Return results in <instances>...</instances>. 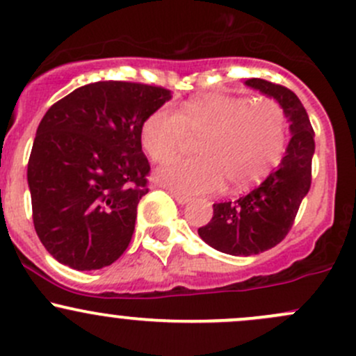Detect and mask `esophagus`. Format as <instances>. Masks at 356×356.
<instances>
[{
    "instance_id": "1",
    "label": "esophagus",
    "mask_w": 356,
    "mask_h": 356,
    "mask_svg": "<svg viewBox=\"0 0 356 356\" xmlns=\"http://www.w3.org/2000/svg\"><path fill=\"white\" fill-rule=\"evenodd\" d=\"M171 195H173L175 200H177L178 204H181V205H186V204H190V202H192V197H188V195H183L179 192H175V190H171Z\"/></svg>"
}]
</instances>
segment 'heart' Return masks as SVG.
Instances as JSON below:
<instances>
[{
  "instance_id": "heart-1",
  "label": "heart",
  "mask_w": 356,
  "mask_h": 356,
  "mask_svg": "<svg viewBox=\"0 0 356 356\" xmlns=\"http://www.w3.org/2000/svg\"><path fill=\"white\" fill-rule=\"evenodd\" d=\"M188 136L200 137V158L177 159L158 171V179L179 193H209L227 179L246 188L270 173L285 147L286 120L275 100L231 95H204L154 110L143 124L140 140L149 158L166 163L185 146Z\"/></svg>"
}]
</instances>
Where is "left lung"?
Instances as JSON below:
<instances>
[{"mask_svg":"<svg viewBox=\"0 0 356 356\" xmlns=\"http://www.w3.org/2000/svg\"><path fill=\"white\" fill-rule=\"evenodd\" d=\"M248 86L275 98L290 120L289 147L280 166L259 186L234 202L213 204V216L198 236L220 253L251 256L285 239L311 188L314 129L297 95L289 88L251 78Z\"/></svg>","mask_w":356,"mask_h":356,"instance_id":"1","label":"left lung"}]
</instances>
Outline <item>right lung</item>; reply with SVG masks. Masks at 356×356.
<instances>
[{
  "instance_id": "right-lung-1",
  "label": "right lung",
  "mask_w": 356,
  "mask_h": 356,
  "mask_svg": "<svg viewBox=\"0 0 356 356\" xmlns=\"http://www.w3.org/2000/svg\"><path fill=\"white\" fill-rule=\"evenodd\" d=\"M171 98L163 86L98 81L47 110L29 159L32 217L40 243L79 271L117 261L149 192L144 120Z\"/></svg>"
}]
</instances>
